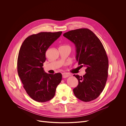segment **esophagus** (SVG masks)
<instances>
[{
	"instance_id": "1",
	"label": "esophagus",
	"mask_w": 126,
	"mask_h": 126,
	"mask_svg": "<svg viewBox=\"0 0 126 126\" xmlns=\"http://www.w3.org/2000/svg\"><path fill=\"white\" fill-rule=\"evenodd\" d=\"M70 75L67 73H62V77L63 78H67L69 76H70Z\"/></svg>"
}]
</instances>
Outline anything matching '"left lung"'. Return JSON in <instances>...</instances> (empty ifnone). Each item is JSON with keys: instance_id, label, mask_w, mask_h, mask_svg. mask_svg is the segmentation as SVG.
Returning a JSON list of instances; mask_svg holds the SVG:
<instances>
[{"instance_id": "obj_1", "label": "left lung", "mask_w": 126, "mask_h": 126, "mask_svg": "<svg viewBox=\"0 0 126 126\" xmlns=\"http://www.w3.org/2000/svg\"><path fill=\"white\" fill-rule=\"evenodd\" d=\"M63 36L75 44L78 65L86 67L83 76L73 75L78 80L74 94L84 102L94 100L102 92L108 75V58L104 46L97 36L87 28L71 30Z\"/></svg>"}]
</instances>
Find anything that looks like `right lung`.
Here are the masks:
<instances>
[{"label":"right lung","mask_w":126,"mask_h":126,"mask_svg":"<svg viewBox=\"0 0 126 126\" xmlns=\"http://www.w3.org/2000/svg\"><path fill=\"white\" fill-rule=\"evenodd\" d=\"M62 33L43 32L31 35L25 39L20 48L18 74L28 95L37 102L43 103L52 99L62 80L60 73L48 74L42 67L46 59V50Z\"/></svg>","instance_id":"add662e5"}]
</instances>
